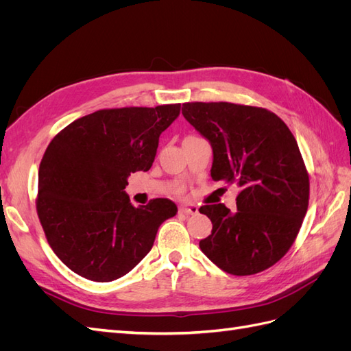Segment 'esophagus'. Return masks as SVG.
Wrapping results in <instances>:
<instances>
[{
  "label": "esophagus",
  "instance_id": "esophagus-1",
  "mask_svg": "<svg viewBox=\"0 0 351 351\" xmlns=\"http://www.w3.org/2000/svg\"><path fill=\"white\" fill-rule=\"evenodd\" d=\"M197 206L196 205H182L178 208L180 214H184V215H195L197 214Z\"/></svg>",
  "mask_w": 351,
  "mask_h": 351
}]
</instances>
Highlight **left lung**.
Masks as SVG:
<instances>
[{"label": "left lung", "mask_w": 351, "mask_h": 351, "mask_svg": "<svg viewBox=\"0 0 351 351\" xmlns=\"http://www.w3.org/2000/svg\"><path fill=\"white\" fill-rule=\"evenodd\" d=\"M184 119L209 141L210 177L237 184V210L204 205L212 222L199 247L218 268L253 275L294 243L309 205V174L293 133L274 112L231 102H186Z\"/></svg>", "instance_id": "8db88e82"}]
</instances>
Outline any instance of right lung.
Listing matches in <instances>:
<instances>
[{"label": "right lung", "mask_w": 351, "mask_h": 351, "mask_svg": "<svg viewBox=\"0 0 351 351\" xmlns=\"http://www.w3.org/2000/svg\"><path fill=\"white\" fill-rule=\"evenodd\" d=\"M180 104L99 110L74 120L48 145L38 174V217L51 249L80 277L108 282L130 272L177 214L169 199L136 208L130 173L152 167L161 133Z\"/></svg>", "instance_id": "1"}]
</instances>
